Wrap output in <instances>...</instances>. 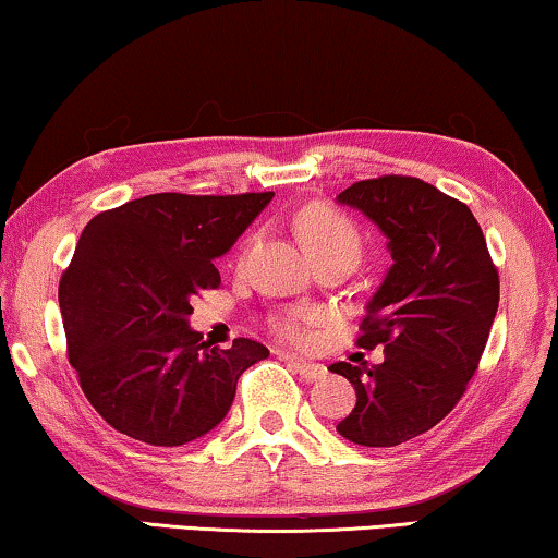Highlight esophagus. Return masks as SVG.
Listing matches in <instances>:
<instances>
[{
    "label": "esophagus",
    "instance_id": "34e87169",
    "mask_svg": "<svg viewBox=\"0 0 558 558\" xmlns=\"http://www.w3.org/2000/svg\"><path fill=\"white\" fill-rule=\"evenodd\" d=\"M280 359L290 361V364L295 366V372L301 374L305 381H316V379H320V376H326V366H324V364H311V361H298L295 356H290V354H280Z\"/></svg>",
    "mask_w": 558,
    "mask_h": 558
}]
</instances>
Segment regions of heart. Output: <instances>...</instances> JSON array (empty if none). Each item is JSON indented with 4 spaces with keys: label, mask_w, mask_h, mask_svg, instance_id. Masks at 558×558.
Masks as SVG:
<instances>
[{
    "label": "heart",
    "mask_w": 558,
    "mask_h": 558,
    "mask_svg": "<svg viewBox=\"0 0 558 558\" xmlns=\"http://www.w3.org/2000/svg\"><path fill=\"white\" fill-rule=\"evenodd\" d=\"M298 232L311 250V255L324 257L331 253H349L359 260L361 253V234L356 225L343 215V211L326 207V204H311L298 215ZM324 318V311L316 308H293L282 311L272 316V331H276L282 341L303 343L308 339V326Z\"/></svg>",
    "instance_id": "b5f03b06"
}]
</instances>
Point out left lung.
Masks as SVG:
<instances>
[{
    "mask_svg": "<svg viewBox=\"0 0 558 558\" xmlns=\"http://www.w3.org/2000/svg\"><path fill=\"white\" fill-rule=\"evenodd\" d=\"M339 202L379 225L395 265L356 339L384 347V361L328 366L356 389L336 429L356 445L395 447L433 429L465 395L498 311V268L468 204L417 177L364 179Z\"/></svg>",
    "mask_w": 558,
    "mask_h": 558,
    "instance_id": "8db88e82",
    "label": "left lung"
}]
</instances>
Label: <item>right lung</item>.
Instances as JSON below:
<instances>
[{
    "mask_svg": "<svg viewBox=\"0 0 558 558\" xmlns=\"http://www.w3.org/2000/svg\"><path fill=\"white\" fill-rule=\"evenodd\" d=\"M272 192L148 194L85 225L58 298L68 359L108 425L156 447L207 435L240 374L270 354L253 339L211 347L190 328L194 295L219 288L225 255Z\"/></svg>",
    "mask_w": 558,
    "mask_h": 558,
    "instance_id": "obj_1",
    "label": "right lung"
}]
</instances>
